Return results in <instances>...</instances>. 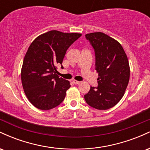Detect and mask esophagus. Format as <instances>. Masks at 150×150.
I'll list each match as a JSON object with an SVG mask.
<instances>
[{
  "label": "esophagus",
  "instance_id": "obj_1",
  "mask_svg": "<svg viewBox=\"0 0 150 150\" xmlns=\"http://www.w3.org/2000/svg\"><path fill=\"white\" fill-rule=\"evenodd\" d=\"M73 84H75V85H80V81H77V80H73Z\"/></svg>",
  "mask_w": 150,
  "mask_h": 150
}]
</instances>
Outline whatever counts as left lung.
<instances>
[{"label":"left lung","mask_w":150,"mask_h":150,"mask_svg":"<svg viewBox=\"0 0 150 150\" xmlns=\"http://www.w3.org/2000/svg\"><path fill=\"white\" fill-rule=\"evenodd\" d=\"M85 37L94 50L99 77L98 86L90 87L85 99L96 109H108L119 102L128 85V58L120 43L102 32L87 34Z\"/></svg>","instance_id":"obj_1"}]
</instances>
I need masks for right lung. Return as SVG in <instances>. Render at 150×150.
Wrapping results in <instances>:
<instances>
[{
    "mask_svg": "<svg viewBox=\"0 0 150 150\" xmlns=\"http://www.w3.org/2000/svg\"><path fill=\"white\" fill-rule=\"evenodd\" d=\"M82 34L52 30L36 38L27 50L21 70L24 91L29 101L41 110L56 107L64 100L69 81L58 76L67 50Z\"/></svg>",
    "mask_w": 150,
    "mask_h": 150,
    "instance_id": "obj_1",
    "label": "right lung"
}]
</instances>
